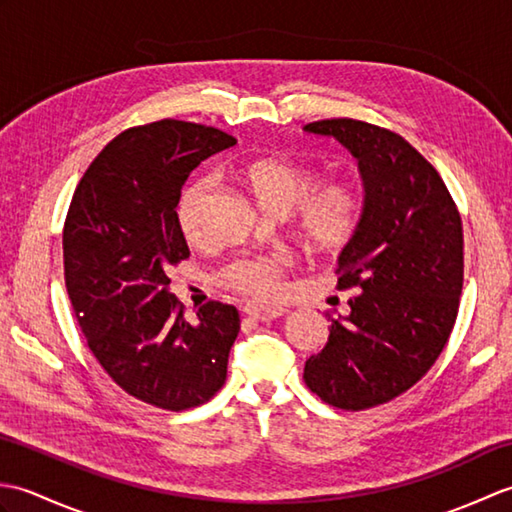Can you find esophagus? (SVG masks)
Masks as SVG:
<instances>
[{
  "label": "esophagus",
  "instance_id": "34e87169",
  "mask_svg": "<svg viewBox=\"0 0 512 512\" xmlns=\"http://www.w3.org/2000/svg\"><path fill=\"white\" fill-rule=\"evenodd\" d=\"M288 310L286 308H268V306H257V303H248L244 308V314L255 321H270V319H279L284 317Z\"/></svg>",
  "mask_w": 512,
  "mask_h": 512
}]
</instances>
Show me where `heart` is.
Wrapping results in <instances>:
<instances>
[{
    "mask_svg": "<svg viewBox=\"0 0 512 512\" xmlns=\"http://www.w3.org/2000/svg\"><path fill=\"white\" fill-rule=\"evenodd\" d=\"M242 180L264 211L286 215L303 244L312 250H332L345 244L361 217V198L345 180L314 182L312 171L281 158L253 160ZM213 187L211 176L195 178L178 204V224L189 242L204 235V204ZM295 264L290 253L237 255L217 270V284L237 295L259 301L275 299L284 275Z\"/></svg>",
    "mask_w": 512,
    "mask_h": 512,
    "instance_id": "1",
    "label": "heart"
}]
</instances>
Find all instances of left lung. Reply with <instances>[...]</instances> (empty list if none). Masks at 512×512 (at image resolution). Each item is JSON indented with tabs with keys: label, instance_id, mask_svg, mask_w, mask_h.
Wrapping results in <instances>:
<instances>
[{
	"label": "left lung",
	"instance_id": "1",
	"mask_svg": "<svg viewBox=\"0 0 512 512\" xmlns=\"http://www.w3.org/2000/svg\"><path fill=\"white\" fill-rule=\"evenodd\" d=\"M303 129L350 149L365 187L336 268L339 288L358 292L303 380L328 405L361 411L405 394L447 345L464 281L462 217L440 173L396 132L354 118Z\"/></svg>",
	"mask_w": 512,
	"mask_h": 512
}]
</instances>
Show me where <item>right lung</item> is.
<instances>
[{"instance_id":"obj_1","label":"right lung","mask_w":512,"mask_h":512,"mask_svg":"<svg viewBox=\"0 0 512 512\" xmlns=\"http://www.w3.org/2000/svg\"><path fill=\"white\" fill-rule=\"evenodd\" d=\"M235 143L173 118L129 127L92 160L65 217V288L90 352L118 387L158 409L198 407L226 380L237 308L209 301L189 323L169 270L189 257L176 211L184 182Z\"/></svg>"}]
</instances>
